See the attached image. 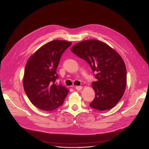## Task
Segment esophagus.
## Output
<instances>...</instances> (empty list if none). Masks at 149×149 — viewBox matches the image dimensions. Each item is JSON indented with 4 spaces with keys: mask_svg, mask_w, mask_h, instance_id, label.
Returning a JSON list of instances; mask_svg holds the SVG:
<instances>
[{
    "mask_svg": "<svg viewBox=\"0 0 149 149\" xmlns=\"http://www.w3.org/2000/svg\"><path fill=\"white\" fill-rule=\"evenodd\" d=\"M75 89L77 91H80L82 89V86H75Z\"/></svg>",
    "mask_w": 149,
    "mask_h": 149,
    "instance_id": "obj_1",
    "label": "esophagus"
}]
</instances>
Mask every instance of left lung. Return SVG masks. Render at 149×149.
<instances>
[{
    "instance_id": "obj_1",
    "label": "left lung",
    "mask_w": 149,
    "mask_h": 149,
    "mask_svg": "<svg viewBox=\"0 0 149 149\" xmlns=\"http://www.w3.org/2000/svg\"><path fill=\"white\" fill-rule=\"evenodd\" d=\"M71 52L85 60L96 72L92 86L95 97L90 106L99 111L111 109L123 97L127 84V70L121 56L106 43L89 40L74 45Z\"/></svg>"
}]
</instances>
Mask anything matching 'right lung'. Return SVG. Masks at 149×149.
Wrapping results in <instances>:
<instances>
[{
    "label": "right lung",
    "instance_id": "right-lung-1",
    "mask_svg": "<svg viewBox=\"0 0 149 149\" xmlns=\"http://www.w3.org/2000/svg\"><path fill=\"white\" fill-rule=\"evenodd\" d=\"M71 42L53 40L41 47L26 62L23 77L24 91L31 103L40 109L52 111L61 106L69 90L57 85L56 69Z\"/></svg>",
    "mask_w": 149,
    "mask_h": 149
}]
</instances>
